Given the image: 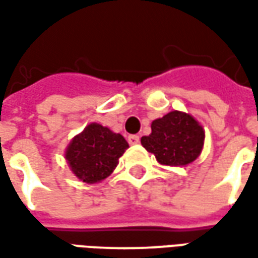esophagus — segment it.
<instances>
[{
  "mask_svg": "<svg viewBox=\"0 0 258 258\" xmlns=\"http://www.w3.org/2000/svg\"><path fill=\"white\" fill-rule=\"evenodd\" d=\"M128 142L130 145H137V144L140 142V137H138V135H130Z\"/></svg>",
  "mask_w": 258,
  "mask_h": 258,
  "instance_id": "esophagus-1",
  "label": "esophagus"
}]
</instances>
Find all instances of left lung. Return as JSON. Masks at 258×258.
<instances>
[{
    "instance_id": "1",
    "label": "left lung",
    "mask_w": 258,
    "mask_h": 258,
    "mask_svg": "<svg viewBox=\"0 0 258 258\" xmlns=\"http://www.w3.org/2000/svg\"><path fill=\"white\" fill-rule=\"evenodd\" d=\"M152 133L141 138L162 166L179 167L195 162L203 151L205 128L189 113L173 110L152 121Z\"/></svg>"
}]
</instances>
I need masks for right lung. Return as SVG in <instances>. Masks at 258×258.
I'll return each instance as SVG.
<instances>
[{"mask_svg":"<svg viewBox=\"0 0 258 258\" xmlns=\"http://www.w3.org/2000/svg\"><path fill=\"white\" fill-rule=\"evenodd\" d=\"M127 148L128 142L121 134L102 124L90 123L70 141L64 159L80 181L96 184L113 173Z\"/></svg>","mask_w":258,"mask_h":258,"instance_id":"right-lung-1","label":"right lung"}]
</instances>
